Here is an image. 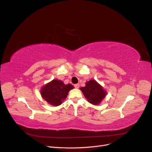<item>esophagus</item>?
<instances>
[{"mask_svg":"<svg viewBox=\"0 0 152 152\" xmlns=\"http://www.w3.org/2000/svg\"><path fill=\"white\" fill-rule=\"evenodd\" d=\"M74 87L76 89H79V84H76L74 85Z\"/></svg>","mask_w":152,"mask_h":152,"instance_id":"esophagus-1","label":"esophagus"}]
</instances>
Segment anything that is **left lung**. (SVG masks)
Returning <instances> with one entry per match:
<instances>
[{
  "mask_svg": "<svg viewBox=\"0 0 152 152\" xmlns=\"http://www.w3.org/2000/svg\"><path fill=\"white\" fill-rule=\"evenodd\" d=\"M80 89L87 101L93 104H99L107 95L106 91L95 80L87 82L86 86L82 87Z\"/></svg>",
  "mask_w": 152,
  "mask_h": 152,
  "instance_id": "obj_1",
  "label": "left lung"
}]
</instances>
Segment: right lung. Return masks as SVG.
Segmentation results:
<instances>
[{
	"mask_svg": "<svg viewBox=\"0 0 152 152\" xmlns=\"http://www.w3.org/2000/svg\"><path fill=\"white\" fill-rule=\"evenodd\" d=\"M72 89L73 86L72 84H65L61 80L54 79L42 87L40 94L48 103L57 107L61 104L68 92Z\"/></svg>",
	"mask_w": 152,
	"mask_h": 152,
	"instance_id": "1",
	"label": "right lung"
}]
</instances>
